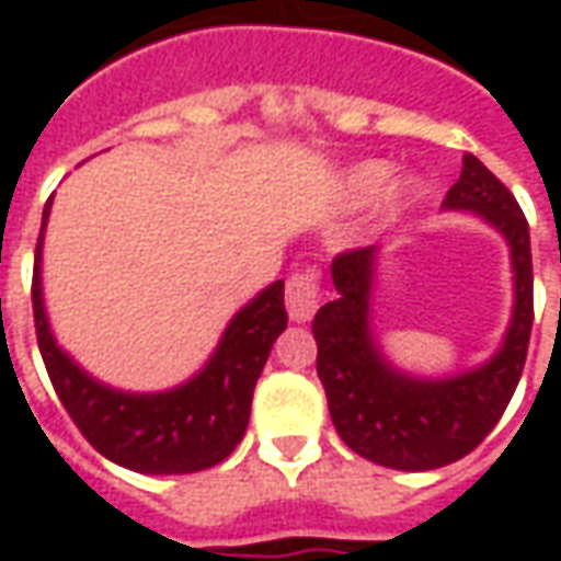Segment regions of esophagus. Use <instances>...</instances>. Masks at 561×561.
Masks as SVG:
<instances>
[{
	"mask_svg": "<svg viewBox=\"0 0 561 561\" xmlns=\"http://www.w3.org/2000/svg\"><path fill=\"white\" fill-rule=\"evenodd\" d=\"M318 300H321V291H318L316 270L294 273L288 285H285V309H288V318L297 321V324H304V321L316 316Z\"/></svg>",
	"mask_w": 561,
	"mask_h": 561,
	"instance_id": "esophagus-1",
	"label": "esophagus"
}]
</instances>
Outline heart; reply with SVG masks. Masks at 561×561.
<instances>
[{"mask_svg":"<svg viewBox=\"0 0 561 561\" xmlns=\"http://www.w3.org/2000/svg\"><path fill=\"white\" fill-rule=\"evenodd\" d=\"M390 171H393V168L381 159H366L348 164V168L340 173V180H336V188H340L342 201H348V204H366V201H373V197L388 185ZM414 188H417V180L402 176V180H397L393 185H388L385 204H388V207H397V204H402L405 197L412 195Z\"/></svg>","mask_w":561,"mask_h":561,"instance_id":"obj_1","label":"heart"}]
</instances>
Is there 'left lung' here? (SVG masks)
Returning a JSON list of instances; mask_svg holds the SVG:
<instances>
[{"label": "left lung", "instance_id": "8db88e82", "mask_svg": "<svg viewBox=\"0 0 561 561\" xmlns=\"http://www.w3.org/2000/svg\"><path fill=\"white\" fill-rule=\"evenodd\" d=\"M442 209L469 213L502 233L511 252L514 309L499 348L483 364L421 378L390 364L373 330L381 245L342 252L330 264L336 297L318 309V378L333 426L354 454L400 471L442 469L490 435L523 376L531 333V245L523 209L471 152Z\"/></svg>", "mask_w": 561, "mask_h": 561}]
</instances>
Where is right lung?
<instances>
[{
    "mask_svg": "<svg viewBox=\"0 0 561 561\" xmlns=\"http://www.w3.org/2000/svg\"><path fill=\"white\" fill-rule=\"evenodd\" d=\"M50 204L54 197L44 207L35 249L32 312L47 376L71 421L102 457L140 474H188L221 462L243 438L261 369L288 328L285 282L276 279L233 312L216 352L183 385L152 393L111 388L90 376L50 330L42 285Z\"/></svg>",
    "mask_w": 561,
    "mask_h": 561,
    "instance_id": "add662e5",
    "label": "right lung"
}]
</instances>
